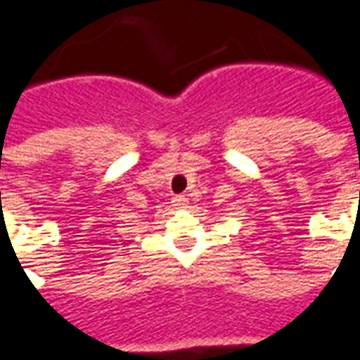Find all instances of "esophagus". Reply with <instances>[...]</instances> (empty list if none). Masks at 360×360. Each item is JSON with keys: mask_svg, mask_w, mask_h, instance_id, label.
I'll list each match as a JSON object with an SVG mask.
<instances>
[{"mask_svg": "<svg viewBox=\"0 0 360 360\" xmlns=\"http://www.w3.org/2000/svg\"><path fill=\"white\" fill-rule=\"evenodd\" d=\"M172 203H174V207L182 209V207H186V203H188V200H186L184 195H176L174 200H172Z\"/></svg>", "mask_w": 360, "mask_h": 360, "instance_id": "34e87169", "label": "esophagus"}]
</instances>
